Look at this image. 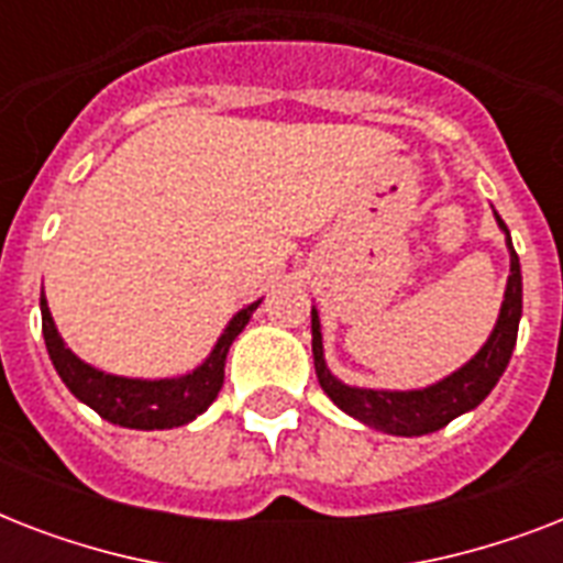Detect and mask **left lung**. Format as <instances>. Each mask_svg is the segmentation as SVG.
Wrapping results in <instances>:
<instances>
[{"mask_svg": "<svg viewBox=\"0 0 563 563\" xmlns=\"http://www.w3.org/2000/svg\"><path fill=\"white\" fill-rule=\"evenodd\" d=\"M494 219H497V228L506 233L508 263H511L497 324L490 330L488 342L482 344L462 368H455L453 374H446L438 383L423 385V388H409V391L360 388V385L342 383L333 371L327 368L321 318H318V309L312 307V360H316L318 383L344 415L362 420L365 427L385 432V435H429V432L444 429L450 420H455L464 411L476 409L494 391V385L499 383V376L508 368V360L515 353L517 327H520V316H523L520 260H517L515 245H511V233H508L506 221L499 219L497 210H494Z\"/></svg>", "mask_w": 563, "mask_h": 563, "instance_id": "8db88e82", "label": "left lung"}]
</instances>
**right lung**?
<instances>
[{"label":"right lung","instance_id":"1","mask_svg":"<svg viewBox=\"0 0 563 563\" xmlns=\"http://www.w3.org/2000/svg\"><path fill=\"white\" fill-rule=\"evenodd\" d=\"M260 303L263 298L247 303L230 318L201 365L178 376L143 379V376L108 374V371L84 362L81 356H75L57 333L46 295L40 291L43 339H46L48 360L55 365L57 376L84 406H90L104 420L125 429H175L210 409V402L219 397L221 383H224V362H228L230 344L236 342V335L245 330Z\"/></svg>","mask_w":563,"mask_h":563}]
</instances>
